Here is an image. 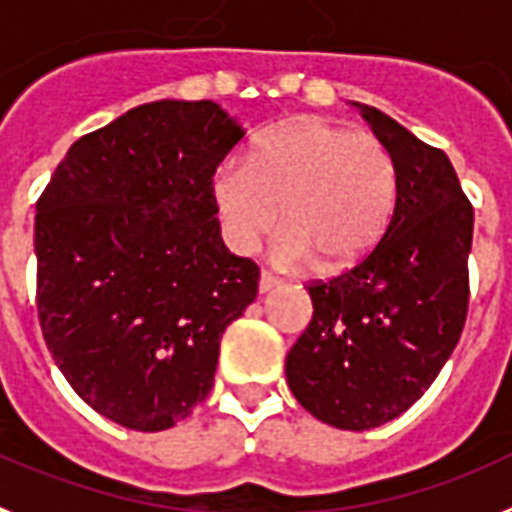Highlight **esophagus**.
I'll return each mask as SVG.
<instances>
[{
    "mask_svg": "<svg viewBox=\"0 0 512 512\" xmlns=\"http://www.w3.org/2000/svg\"><path fill=\"white\" fill-rule=\"evenodd\" d=\"M282 280L280 277H274L272 272H261V280H259V293H269L274 287H280Z\"/></svg>",
    "mask_w": 512,
    "mask_h": 512,
    "instance_id": "1",
    "label": "esophagus"
}]
</instances>
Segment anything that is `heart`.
I'll return each mask as SVG.
<instances>
[{"instance_id": "b5f03b06", "label": "heart", "mask_w": 512, "mask_h": 512, "mask_svg": "<svg viewBox=\"0 0 512 512\" xmlns=\"http://www.w3.org/2000/svg\"><path fill=\"white\" fill-rule=\"evenodd\" d=\"M214 206L235 251H253L280 225L287 261L342 272L369 256L400 193L387 143L324 117H298L253 143L246 164L214 175Z\"/></svg>"}]
</instances>
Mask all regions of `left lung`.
Masks as SVG:
<instances>
[{"instance_id": "1", "label": "left lung", "mask_w": 512, "mask_h": 512, "mask_svg": "<svg viewBox=\"0 0 512 512\" xmlns=\"http://www.w3.org/2000/svg\"><path fill=\"white\" fill-rule=\"evenodd\" d=\"M400 172L379 246L332 280L308 282L314 316L285 361L311 416L366 432L398 418L437 379L468 314L474 206L442 149L358 104Z\"/></svg>"}]
</instances>
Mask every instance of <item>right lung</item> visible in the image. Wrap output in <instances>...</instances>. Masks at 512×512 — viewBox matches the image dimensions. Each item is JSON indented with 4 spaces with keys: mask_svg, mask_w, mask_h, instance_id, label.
Instances as JSON below:
<instances>
[{
    "mask_svg": "<svg viewBox=\"0 0 512 512\" xmlns=\"http://www.w3.org/2000/svg\"><path fill=\"white\" fill-rule=\"evenodd\" d=\"M243 130L214 101H151L70 146L36 204V306L78 398L162 432L214 387L219 342L259 293L227 251L214 175Z\"/></svg>",
    "mask_w": 512,
    "mask_h": 512,
    "instance_id": "add662e5",
    "label": "right lung"
}]
</instances>
